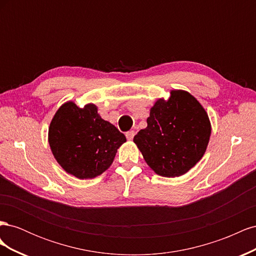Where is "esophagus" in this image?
<instances>
[{
  "mask_svg": "<svg viewBox=\"0 0 256 256\" xmlns=\"http://www.w3.org/2000/svg\"><path fill=\"white\" fill-rule=\"evenodd\" d=\"M134 134H136V132L134 130H130V131H128V132L126 134V136H127V138L129 141H131L134 138Z\"/></svg>",
  "mask_w": 256,
  "mask_h": 256,
  "instance_id": "34e87169",
  "label": "esophagus"
}]
</instances>
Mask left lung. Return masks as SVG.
<instances>
[{
	"label": "left lung",
	"mask_w": 256,
	"mask_h": 256,
	"mask_svg": "<svg viewBox=\"0 0 256 256\" xmlns=\"http://www.w3.org/2000/svg\"><path fill=\"white\" fill-rule=\"evenodd\" d=\"M150 108L147 127L134 142L152 171L180 177L202 159L212 134L208 114L198 100L182 90H172Z\"/></svg>",
	"instance_id": "left-lung-1"
}]
</instances>
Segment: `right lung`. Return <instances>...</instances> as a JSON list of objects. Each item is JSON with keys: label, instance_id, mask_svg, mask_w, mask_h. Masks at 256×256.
<instances>
[{"label": "right lung", "instance_id": "add662e5", "mask_svg": "<svg viewBox=\"0 0 256 256\" xmlns=\"http://www.w3.org/2000/svg\"><path fill=\"white\" fill-rule=\"evenodd\" d=\"M48 141L54 158L66 173L90 180L111 166L126 136L102 118L94 104L79 108L69 100L54 114Z\"/></svg>", "mask_w": 256, "mask_h": 256}]
</instances>
